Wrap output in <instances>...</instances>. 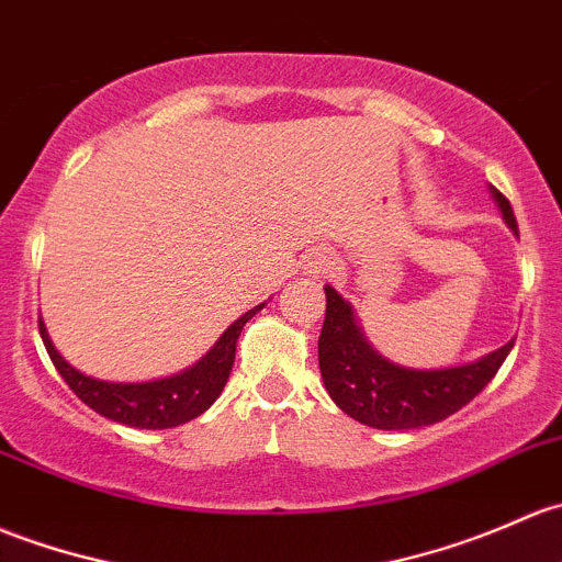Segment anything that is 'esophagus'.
Segmentation results:
<instances>
[{
  "label": "esophagus",
  "mask_w": 562,
  "mask_h": 562,
  "mask_svg": "<svg viewBox=\"0 0 562 562\" xmlns=\"http://www.w3.org/2000/svg\"><path fill=\"white\" fill-rule=\"evenodd\" d=\"M328 269H334V261H330L328 256H321V252H317L315 261H312V271H315V274H323V271Z\"/></svg>",
  "instance_id": "34e87169"
}]
</instances>
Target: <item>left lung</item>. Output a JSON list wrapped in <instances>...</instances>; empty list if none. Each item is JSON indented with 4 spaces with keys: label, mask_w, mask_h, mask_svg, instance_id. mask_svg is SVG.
Here are the masks:
<instances>
[{
    "label": "left lung",
    "mask_w": 562,
    "mask_h": 562,
    "mask_svg": "<svg viewBox=\"0 0 562 562\" xmlns=\"http://www.w3.org/2000/svg\"><path fill=\"white\" fill-rule=\"evenodd\" d=\"M490 193L504 212L506 226L519 236L509 199L498 188H490ZM512 347L515 341L454 369H406L390 363L366 341L352 306L326 285V321L317 339L323 385L345 415L369 428L409 430L447 420L498 374Z\"/></svg>",
    "instance_id": "1"
}]
</instances>
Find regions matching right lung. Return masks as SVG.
<instances>
[{"label": "right lung", "mask_w": 562, "mask_h": 562, "mask_svg": "<svg viewBox=\"0 0 562 562\" xmlns=\"http://www.w3.org/2000/svg\"><path fill=\"white\" fill-rule=\"evenodd\" d=\"M261 306L245 312L239 321L232 323L226 328V334L215 341V347L196 366H191V369L180 371L175 376H167V380L153 382L93 380V376H86L82 371L69 366L67 360L58 356L43 321H40V336H43L45 350L58 374L64 376V382H67L69 390L78 395L82 404L91 406L93 412H99L108 420L132 425V428H175V425L193 420V417H199L215 404V398L226 387L228 374H232L236 339H239L245 323Z\"/></svg>", "instance_id": "add662e5"}]
</instances>
